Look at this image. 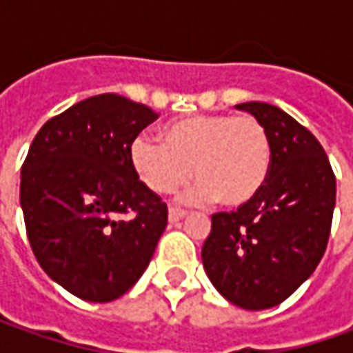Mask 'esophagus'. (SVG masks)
<instances>
[{"label": "esophagus", "instance_id": "34e87169", "mask_svg": "<svg viewBox=\"0 0 353 353\" xmlns=\"http://www.w3.org/2000/svg\"><path fill=\"white\" fill-rule=\"evenodd\" d=\"M186 210H179V208H170L169 210V222L170 224H174V222H181L183 218H186Z\"/></svg>", "mask_w": 353, "mask_h": 353}]
</instances>
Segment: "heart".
<instances>
[{"instance_id":"b5f03b06","label":"heart","mask_w":353,"mask_h":353,"mask_svg":"<svg viewBox=\"0 0 353 353\" xmlns=\"http://www.w3.org/2000/svg\"><path fill=\"white\" fill-rule=\"evenodd\" d=\"M163 143L139 135L129 161L145 186L157 194L174 192L190 176L198 183L186 192L192 202L216 198L237 208L261 192L271 169V141L253 116L196 114L174 119L161 131Z\"/></svg>"}]
</instances>
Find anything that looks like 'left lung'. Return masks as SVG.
Masks as SVG:
<instances>
[{"label": "left lung", "instance_id": "left-lung-1", "mask_svg": "<svg viewBox=\"0 0 353 353\" xmlns=\"http://www.w3.org/2000/svg\"><path fill=\"white\" fill-rule=\"evenodd\" d=\"M269 133L271 169L261 192L212 216L202 265L218 292L245 310L289 299L320 263L332 225L336 179L319 139L277 105L237 103Z\"/></svg>", "mask_w": 353, "mask_h": 353}]
</instances>
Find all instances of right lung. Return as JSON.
Here are the masks:
<instances>
[{"label": "right lung", "instance_id": "add662e5", "mask_svg": "<svg viewBox=\"0 0 353 353\" xmlns=\"http://www.w3.org/2000/svg\"><path fill=\"white\" fill-rule=\"evenodd\" d=\"M155 119L143 103L100 94L48 119L29 147L19 198L31 250L82 301L128 292L167 228V204L129 161L133 139Z\"/></svg>", "mask_w": 353, "mask_h": 353}]
</instances>
